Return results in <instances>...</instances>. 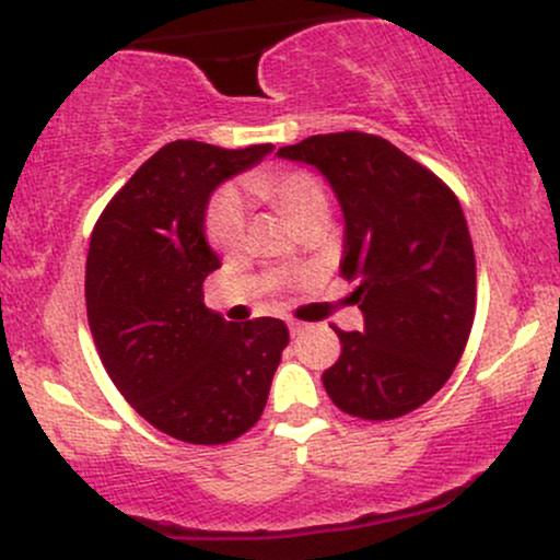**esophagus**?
<instances>
[{
	"label": "esophagus",
	"mask_w": 560,
	"mask_h": 560,
	"mask_svg": "<svg viewBox=\"0 0 560 560\" xmlns=\"http://www.w3.org/2000/svg\"><path fill=\"white\" fill-rule=\"evenodd\" d=\"M287 326H289V331H292V334H300V331H305V324H302V320H294V318H289V320H287Z\"/></svg>",
	"instance_id": "34e87169"
}]
</instances>
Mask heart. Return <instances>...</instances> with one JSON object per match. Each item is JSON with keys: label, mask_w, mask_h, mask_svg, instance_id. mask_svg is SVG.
I'll use <instances>...</instances> for the list:
<instances>
[{"label": "heart", "mask_w": 560, "mask_h": 560, "mask_svg": "<svg viewBox=\"0 0 560 560\" xmlns=\"http://www.w3.org/2000/svg\"><path fill=\"white\" fill-rule=\"evenodd\" d=\"M242 189L260 202L273 205L298 226L302 218L326 213L329 199H326L324 184L311 171L302 168H271L255 171L242 182ZM244 208L234 195H223L208 213V240L221 253L234 255L244 244Z\"/></svg>", "instance_id": "heart-1"}]
</instances>
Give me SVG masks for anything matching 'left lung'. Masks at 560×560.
<instances>
[{
	"instance_id": "1",
	"label": "left lung",
	"mask_w": 560,
	"mask_h": 560,
	"mask_svg": "<svg viewBox=\"0 0 560 560\" xmlns=\"http://www.w3.org/2000/svg\"><path fill=\"white\" fill-rule=\"evenodd\" d=\"M329 178L345 213L342 279L363 331H337L331 402L363 421L400 419L447 382L477 313V260L453 189L387 139L318 133L279 150Z\"/></svg>"
}]
</instances>
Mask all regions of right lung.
I'll list each match as a JSON object with an SVG mask.
<instances>
[{
	"instance_id": "add662e5",
	"label": "right lung",
	"mask_w": 560,
	"mask_h": 560,
	"mask_svg": "<svg viewBox=\"0 0 560 560\" xmlns=\"http://www.w3.org/2000/svg\"><path fill=\"white\" fill-rule=\"evenodd\" d=\"M271 150L171 141L92 231L86 316L100 361L141 419L189 445H226L258 423L289 342L284 320L229 324L202 302L218 268L205 242L208 199Z\"/></svg>"
}]
</instances>
